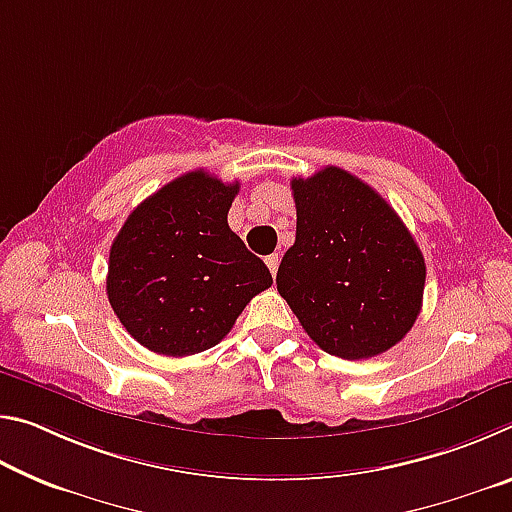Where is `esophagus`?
Returning a JSON list of instances; mask_svg holds the SVG:
<instances>
[{
    "mask_svg": "<svg viewBox=\"0 0 512 512\" xmlns=\"http://www.w3.org/2000/svg\"><path fill=\"white\" fill-rule=\"evenodd\" d=\"M264 262H266V266H268V271H271V275L275 277V273H277V264H280V262H277V255H268V257L264 259Z\"/></svg>",
    "mask_w": 512,
    "mask_h": 512,
    "instance_id": "34e87169",
    "label": "esophagus"
}]
</instances>
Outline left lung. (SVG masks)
Masks as SVG:
<instances>
[{
    "label": "left lung",
    "mask_w": 512,
    "mask_h": 512,
    "mask_svg": "<svg viewBox=\"0 0 512 512\" xmlns=\"http://www.w3.org/2000/svg\"><path fill=\"white\" fill-rule=\"evenodd\" d=\"M296 244L277 291L309 339L341 359L391 350L422 309L427 266L409 228L375 189L339 167L291 180Z\"/></svg>",
    "instance_id": "obj_1"
}]
</instances>
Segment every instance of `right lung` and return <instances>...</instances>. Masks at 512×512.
<instances>
[{"instance_id": "add662e5", "label": "right lung", "mask_w": 512, "mask_h": 512, "mask_svg": "<svg viewBox=\"0 0 512 512\" xmlns=\"http://www.w3.org/2000/svg\"><path fill=\"white\" fill-rule=\"evenodd\" d=\"M237 192L239 183L189 171L121 225L106 291L121 325L146 350L189 357L214 348L273 284L266 264L228 225Z\"/></svg>"}]
</instances>
